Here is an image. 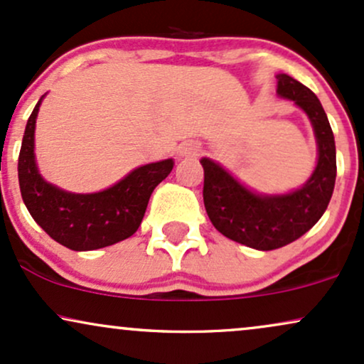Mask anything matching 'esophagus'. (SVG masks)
Instances as JSON below:
<instances>
[{
  "label": "esophagus",
  "mask_w": 364,
  "mask_h": 364,
  "mask_svg": "<svg viewBox=\"0 0 364 364\" xmlns=\"http://www.w3.org/2000/svg\"><path fill=\"white\" fill-rule=\"evenodd\" d=\"M200 152H201L200 144L193 142V140L185 142L181 147H179V156L181 157H196V156H200Z\"/></svg>",
  "instance_id": "esophagus-1"
}]
</instances>
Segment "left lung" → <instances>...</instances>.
Wrapping results in <instances>:
<instances>
[{
    "mask_svg": "<svg viewBox=\"0 0 364 364\" xmlns=\"http://www.w3.org/2000/svg\"><path fill=\"white\" fill-rule=\"evenodd\" d=\"M277 81L279 98L291 100L312 124L317 164L307 181L288 193H257L213 159H200L205 171L203 201L213 227L257 251L287 246L312 229L326 212L336 185L334 134L321 102L288 74H277Z\"/></svg>",
    "mask_w": 364,
    "mask_h": 364,
    "instance_id": "1",
    "label": "left lung"
}]
</instances>
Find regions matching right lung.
<instances>
[{"instance_id": "right-lung-1", "label": "right lung", "mask_w": 364, "mask_h": 364, "mask_svg": "<svg viewBox=\"0 0 364 364\" xmlns=\"http://www.w3.org/2000/svg\"><path fill=\"white\" fill-rule=\"evenodd\" d=\"M43 96L25 127L18 157L20 191L30 215L55 242L73 251L102 249L134 235L152 191L168 178L174 161L139 166L96 193H73L47 183L35 161V124Z\"/></svg>"}]
</instances>
